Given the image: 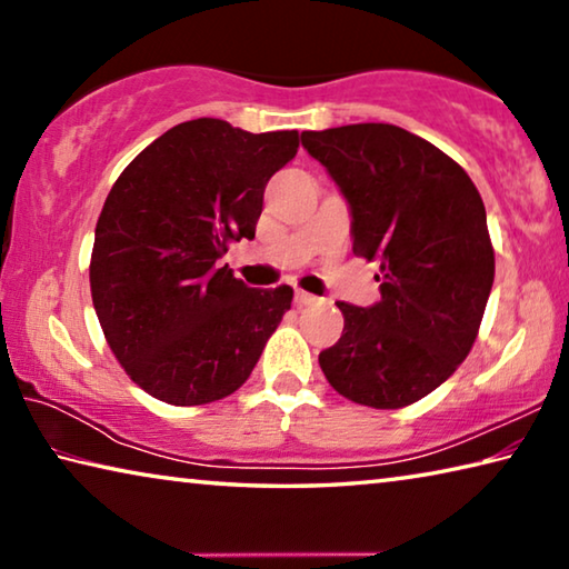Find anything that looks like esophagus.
<instances>
[{"mask_svg": "<svg viewBox=\"0 0 569 569\" xmlns=\"http://www.w3.org/2000/svg\"><path fill=\"white\" fill-rule=\"evenodd\" d=\"M293 301H296V306H298V308H303V306H311V303H316V301H319V298H316L313 293H306V291H296V296H293Z\"/></svg>", "mask_w": 569, "mask_h": 569, "instance_id": "34e87169", "label": "esophagus"}]
</instances>
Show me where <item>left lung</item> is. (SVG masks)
Masks as SVG:
<instances>
[{"label":"left lung","instance_id":"obj_1","mask_svg":"<svg viewBox=\"0 0 569 569\" xmlns=\"http://www.w3.org/2000/svg\"><path fill=\"white\" fill-rule=\"evenodd\" d=\"M349 203L353 253L379 266L381 301H339L343 333L319 363L341 397L401 409L445 383L477 339L495 283L479 190L431 142L387 122L303 132Z\"/></svg>","mask_w":569,"mask_h":569}]
</instances>
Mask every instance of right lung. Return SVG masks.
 Segmentation results:
<instances>
[{"label": "right lung", "instance_id": "obj_1", "mask_svg": "<svg viewBox=\"0 0 569 569\" xmlns=\"http://www.w3.org/2000/svg\"><path fill=\"white\" fill-rule=\"evenodd\" d=\"M298 132H246L198 118L160 134L114 180L94 228L92 303L128 377L176 407L246 383L293 288H250L218 266L256 238L263 190Z\"/></svg>", "mask_w": 569, "mask_h": 569}]
</instances>
